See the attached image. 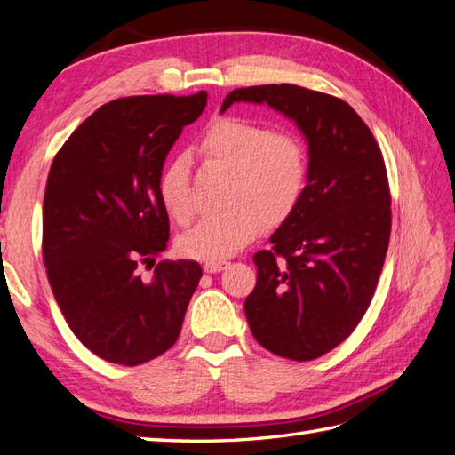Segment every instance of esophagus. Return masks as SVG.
<instances>
[{"instance_id":"esophagus-1","label":"esophagus","mask_w":455,"mask_h":455,"mask_svg":"<svg viewBox=\"0 0 455 455\" xmlns=\"http://www.w3.org/2000/svg\"><path fill=\"white\" fill-rule=\"evenodd\" d=\"M228 265H229L228 259H208V261L204 263V271L218 273V271H221V269H226Z\"/></svg>"}]
</instances>
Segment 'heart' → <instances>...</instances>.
I'll return each instance as SVG.
<instances>
[{"label":"heart","instance_id":"heart-1","mask_svg":"<svg viewBox=\"0 0 455 455\" xmlns=\"http://www.w3.org/2000/svg\"><path fill=\"white\" fill-rule=\"evenodd\" d=\"M204 160L228 170L221 210L180 237V251L221 259L253 242L263 226H281L297 212L308 182V154L299 136L239 116L212 121L198 140ZM162 208L176 224L194 218L190 162L170 158L158 176Z\"/></svg>","mask_w":455,"mask_h":455}]
</instances>
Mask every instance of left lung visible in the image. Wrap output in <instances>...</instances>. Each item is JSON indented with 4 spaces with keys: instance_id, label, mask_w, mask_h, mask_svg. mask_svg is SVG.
Wrapping results in <instances>:
<instances>
[{
    "instance_id": "1",
    "label": "left lung",
    "mask_w": 455,
    "mask_h": 455,
    "mask_svg": "<svg viewBox=\"0 0 455 455\" xmlns=\"http://www.w3.org/2000/svg\"><path fill=\"white\" fill-rule=\"evenodd\" d=\"M267 102L293 118L308 142V182L297 212L257 251L245 299L255 340L289 361L339 347L366 313L388 251L392 212L379 142L339 97L297 84L231 91L234 102Z\"/></svg>"
}]
</instances>
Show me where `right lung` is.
I'll list each match as a JSON object with an SVG mask.
<instances>
[{
    "mask_svg": "<svg viewBox=\"0 0 455 455\" xmlns=\"http://www.w3.org/2000/svg\"><path fill=\"white\" fill-rule=\"evenodd\" d=\"M208 94L110 100L55 154L43 198V261L75 337L108 363L139 366L174 345L198 287L196 261L139 265L166 250L158 176ZM154 265V261H152Z\"/></svg>",
    "mask_w": 455,
    "mask_h": 455,
    "instance_id": "obj_1",
    "label": "right lung"
}]
</instances>
